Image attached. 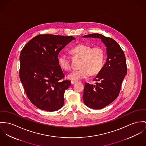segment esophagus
Wrapping results in <instances>:
<instances>
[{
  "instance_id": "1",
  "label": "esophagus",
  "mask_w": 146,
  "mask_h": 146,
  "mask_svg": "<svg viewBox=\"0 0 146 146\" xmlns=\"http://www.w3.org/2000/svg\"><path fill=\"white\" fill-rule=\"evenodd\" d=\"M76 82H76V81H75V80H71V83H72V84H74V83H76Z\"/></svg>"
}]
</instances>
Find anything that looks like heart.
<instances>
[{
  "mask_svg": "<svg viewBox=\"0 0 146 146\" xmlns=\"http://www.w3.org/2000/svg\"><path fill=\"white\" fill-rule=\"evenodd\" d=\"M70 52L82 59L80 63V69L74 70L68 76V78L78 80L87 78L91 75H96L101 72L104 66L105 54L103 49L100 46L92 47L85 44L75 45ZM60 67L66 70L71 69V60L66 54H61L59 58Z\"/></svg>",
  "mask_w": 146,
  "mask_h": 146,
  "instance_id": "1",
  "label": "heart"
}]
</instances>
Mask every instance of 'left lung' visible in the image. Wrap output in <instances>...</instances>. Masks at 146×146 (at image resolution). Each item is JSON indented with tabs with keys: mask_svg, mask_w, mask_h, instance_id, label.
Masks as SVG:
<instances>
[{
	"mask_svg": "<svg viewBox=\"0 0 146 146\" xmlns=\"http://www.w3.org/2000/svg\"><path fill=\"white\" fill-rule=\"evenodd\" d=\"M83 37L99 38L107 47V61L93 79L100 83H96V85L86 83L83 95L87 106L93 109H102L112 103L119 94L127 72L125 56L121 46L112 38L98 33Z\"/></svg>",
	"mask_w": 146,
	"mask_h": 146,
	"instance_id": "obj_1",
	"label": "left lung"
}]
</instances>
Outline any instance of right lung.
<instances>
[{
    "instance_id": "obj_1",
    "label": "right lung",
    "mask_w": 146,
    "mask_h": 146,
    "mask_svg": "<svg viewBox=\"0 0 146 146\" xmlns=\"http://www.w3.org/2000/svg\"><path fill=\"white\" fill-rule=\"evenodd\" d=\"M75 39L72 36L40 34L23 47L20 54L19 77L27 96L35 106L49 112L61 108L70 81L59 65L58 56Z\"/></svg>"
}]
</instances>
